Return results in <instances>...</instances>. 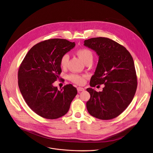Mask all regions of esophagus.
Masks as SVG:
<instances>
[{
    "instance_id": "esophagus-1",
    "label": "esophagus",
    "mask_w": 153,
    "mask_h": 153,
    "mask_svg": "<svg viewBox=\"0 0 153 153\" xmlns=\"http://www.w3.org/2000/svg\"><path fill=\"white\" fill-rule=\"evenodd\" d=\"M77 91H78L79 92H80V91H84V90H85V88H83V87H78L77 88Z\"/></svg>"
}]
</instances>
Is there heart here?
Listing matches in <instances>:
<instances>
[{
  "instance_id": "heart-1",
  "label": "heart",
  "mask_w": 153,
  "mask_h": 153,
  "mask_svg": "<svg viewBox=\"0 0 153 153\" xmlns=\"http://www.w3.org/2000/svg\"><path fill=\"white\" fill-rule=\"evenodd\" d=\"M77 54L83 61L85 64L90 61H92L93 59V54L92 51L87 48H80L76 51ZM69 56L68 54H64L60 59V66L63 68L68 66ZM86 76L85 75H80L77 74H71L68 76V79L73 83L77 85H83L85 83Z\"/></svg>"
}]
</instances>
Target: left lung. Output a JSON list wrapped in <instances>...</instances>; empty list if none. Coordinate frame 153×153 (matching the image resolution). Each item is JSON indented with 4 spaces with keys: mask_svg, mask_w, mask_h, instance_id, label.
Returning a JSON list of instances; mask_svg holds the SVG:
<instances>
[{
    "mask_svg": "<svg viewBox=\"0 0 153 153\" xmlns=\"http://www.w3.org/2000/svg\"><path fill=\"white\" fill-rule=\"evenodd\" d=\"M84 43L99 56L90 85H104L102 91L86 89L90 94L86 102L87 111L97 119H114L126 109L136 93L137 77L133 59L125 47L109 38L93 37Z\"/></svg>",
    "mask_w": 153,
    "mask_h": 153,
    "instance_id": "obj_1",
    "label": "left lung"
}]
</instances>
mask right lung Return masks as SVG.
I'll return each mask as SVG.
<instances>
[{
  "mask_svg": "<svg viewBox=\"0 0 153 153\" xmlns=\"http://www.w3.org/2000/svg\"><path fill=\"white\" fill-rule=\"evenodd\" d=\"M74 46V42L62 39L40 42L27 52L19 66L20 93L28 106L43 118L56 119L65 115L77 93L71 84L60 90L53 85L62 73L61 57Z\"/></svg>",
  "mask_w": 153,
  "mask_h": 153,
  "instance_id": "1",
  "label": "right lung"
}]
</instances>
